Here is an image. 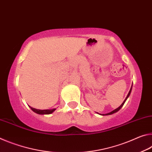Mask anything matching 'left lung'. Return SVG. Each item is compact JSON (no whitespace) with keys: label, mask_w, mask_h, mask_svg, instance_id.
I'll list each match as a JSON object with an SVG mask.
<instances>
[{"label":"left lung","mask_w":152,"mask_h":152,"mask_svg":"<svg viewBox=\"0 0 152 152\" xmlns=\"http://www.w3.org/2000/svg\"><path fill=\"white\" fill-rule=\"evenodd\" d=\"M131 89H132V87H131V89H130V91H129V94H128V95H127V96H126V98H125V100H124V102L123 103H122V104L121 105L118 107V108H117L116 109H115V110H114L113 111H112V112H110V113H108V114H106V115H110V114H114V113H116V112H118L119 110H120V109L122 108V107H123V106L124 105V104H125V101L126 100V99L128 98V97L129 96V95H130V94H131ZM104 115V114H103Z\"/></svg>","instance_id":"8db88e82"}]
</instances>
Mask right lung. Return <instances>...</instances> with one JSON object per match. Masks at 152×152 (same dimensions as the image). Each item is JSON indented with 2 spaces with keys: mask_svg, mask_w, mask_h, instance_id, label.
<instances>
[{
  "mask_svg": "<svg viewBox=\"0 0 152 152\" xmlns=\"http://www.w3.org/2000/svg\"><path fill=\"white\" fill-rule=\"evenodd\" d=\"M31 109L35 113L39 114H49L53 113V112L56 110V109H51V110H39V109H36L34 108H32V107L29 106Z\"/></svg>",
  "mask_w": 152,
  "mask_h": 152,
  "instance_id": "1",
  "label": "right lung"
}]
</instances>
